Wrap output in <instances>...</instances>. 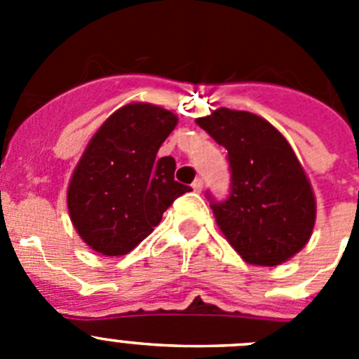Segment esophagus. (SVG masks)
<instances>
[{
  "instance_id": "esophagus-1",
  "label": "esophagus",
  "mask_w": 359,
  "mask_h": 359,
  "mask_svg": "<svg viewBox=\"0 0 359 359\" xmlns=\"http://www.w3.org/2000/svg\"><path fill=\"white\" fill-rule=\"evenodd\" d=\"M192 189H194L196 192H201V190H203V180H201V177L194 180V183H192Z\"/></svg>"
}]
</instances>
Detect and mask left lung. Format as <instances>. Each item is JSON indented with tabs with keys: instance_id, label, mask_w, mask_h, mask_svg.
<instances>
[{
	"instance_id": "8db88e82",
	"label": "left lung",
	"mask_w": 359,
	"mask_h": 359,
	"mask_svg": "<svg viewBox=\"0 0 359 359\" xmlns=\"http://www.w3.org/2000/svg\"><path fill=\"white\" fill-rule=\"evenodd\" d=\"M196 122L228 151L230 198L210 205L219 230L248 264L290 261L311 239L316 199L286 136L255 113L228 107Z\"/></svg>"
}]
</instances>
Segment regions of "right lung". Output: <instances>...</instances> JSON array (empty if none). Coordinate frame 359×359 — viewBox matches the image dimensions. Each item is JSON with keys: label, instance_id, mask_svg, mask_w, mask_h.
<instances>
[{"label": "right lung", "instance_id": "add662e5", "mask_svg": "<svg viewBox=\"0 0 359 359\" xmlns=\"http://www.w3.org/2000/svg\"><path fill=\"white\" fill-rule=\"evenodd\" d=\"M176 126L172 111L131 102L91 136L66 194L73 228L91 250L126 255L160 224L174 199L192 190L174 182L172 156L156 158Z\"/></svg>", "mask_w": 359, "mask_h": 359}]
</instances>
